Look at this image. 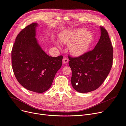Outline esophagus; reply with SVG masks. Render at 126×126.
I'll use <instances>...</instances> for the list:
<instances>
[{
  "instance_id": "34e87169",
  "label": "esophagus",
  "mask_w": 126,
  "mask_h": 126,
  "mask_svg": "<svg viewBox=\"0 0 126 126\" xmlns=\"http://www.w3.org/2000/svg\"><path fill=\"white\" fill-rule=\"evenodd\" d=\"M62 61H63V63L66 64V63H68V59L66 58H64L63 59Z\"/></svg>"
}]
</instances>
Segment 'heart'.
I'll return each instance as SVG.
<instances>
[{"label":"heart","instance_id":"heart-1","mask_svg":"<svg viewBox=\"0 0 126 126\" xmlns=\"http://www.w3.org/2000/svg\"><path fill=\"white\" fill-rule=\"evenodd\" d=\"M60 39L65 45H70L69 50L71 53L78 57L87 52L94 39V35L90 31L86 32L85 29L79 28L61 34ZM55 44L60 47L57 42Z\"/></svg>","mask_w":126,"mask_h":126}]
</instances>
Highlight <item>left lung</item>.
<instances>
[{
  "label": "left lung",
  "mask_w": 126,
  "mask_h": 126,
  "mask_svg": "<svg viewBox=\"0 0 126 126\" xmlns=\"http://www.w3.org/2000/svg\"><path fill=\"white\" fill-rule=\"evenodd\" d=\"M100 38L94 49L76 58L68 56L73 88L80 93L97 89L105 80L113 65V49L108 32L100 26Z\"/></svg>",
  "instance_id": "left-lung-1"
}]
</instances>
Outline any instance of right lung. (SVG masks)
<instances>
[{"mask_svg": "<svg viewBox=\"0 0 126 126\" xmlns=\"http://www.w3.org/2000/svg\"><path fill=\"white\" fill-rule=\"evenodd\" d=\"M37 26V23H32L17 35L11 51L12 66L17 80L23 87L43 93L52 85L63 57H50L42 49L35 37Z\"/></svg>", "mask_w": 126, "mask_h": 126, "instance_id": "1", "label": "right lung"}]
</instances>
